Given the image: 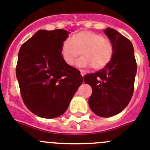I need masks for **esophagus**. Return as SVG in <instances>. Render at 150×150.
I'll use <instances>...</instances> for the list:
<instances>
[{
    "label": "esophagus",
    "mask_w": 150,
    "mask_h": 150,
    "mask_svg": "<svg viewBox=\"0 0 150 150\" xmlns=\"http://www.w3.org/2000/svg\"><path fill=\"white\" fill-rule=\"evenodd\" d=\"M80 72H81V75H82V76H85V75H86V71H84V70H81V71H80Z\"/></svg>",
    "instance_id": "34e87169"
}]
</instances>
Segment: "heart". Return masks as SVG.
<instances>
[{"label":"heart","instance_id":"1","mask_svg":"<svg viewBox=\"0 0 150 150\" xmlns=\"http://www.w3.org/2000/svg\"><path fill=\"white\" fill-rule=\"evenodd\" d=\"M77 62L79 67H92L99 70L110 63L114 54V45L103 35L89 31H81L74 35L73 38H67L61 47V54L64 62L72 65L80 54Z\"/></svg>","mask_w":150,"mask_h":150}]
</instances>
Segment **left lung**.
I'll use <instances>...</instances> for the list:
<instances>
[{
	"instance_id": "left-lung-1",
	"label": "left lung",
	"mask_w": 150,
	"mask_h": 150,
	"mask_svg": "<svg viewBox=\"0 0 150 150\" xmlns=\"http://www.w3.org/2000/svg\"><path fill=\"white\" fill-rule=\"evenodd\" d=\"M104 32L114 45L112 59L104 69L85 75L84 81L92 89L90 109L98 116L110 117L121 112L131 100L137 64L129 40L110 28Z\"/></svg>"
}]
</instances>
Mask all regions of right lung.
<instances>
[{"instance_id": "add662e5", "label": "right lung", "mask_w": 150, "mask_h": 150, "mask_svg": "<svg viewBox=\"0 0 150 150\" xmlns=\"http://www.w3.org/2000/svg\"><path fill=\"white\" fill-rule=\"evenodd\" d=\"M69 34L63 29L39 30L18 53L16 76L23 102L41 118L62 115L83 81L80 71L64 62L61 54Z\"/></svg>"}]
</instances>
